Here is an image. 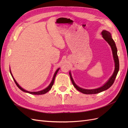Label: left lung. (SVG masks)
<instances>
[{"instance_id":"1","label":"left lung","mask_w":128,"mask_h":128,"mask_svg":"<svg viewBox=\"0 0 128 128\" xmlns=\"http://www.w3.org/2000/svg\"><path fill=\"white\" fill-rule=\"evenodd\" d=\"M102 37L104 38V39L105 40L108 44H109V45L111 47V48L112 50V53H113L114 62H115V70L113 74V75H112V76L110 77V79L108 80V81L106 83H104L102 86L97 88H95V89H85V88H81L78 86L75 83L72 77L71 73L70 72H69V75H70L72 82L74 86L77 90L79 91L80 92L83 93L84 94H96L102 91L107 90V89L109 88L114 83L115 80L116 78V77L119 70V60H118V53H117L118 50L114 40H113V38H112L111 34L110 32H108V31L103 30L102 32Z\"/></svg>"}]
</instances>
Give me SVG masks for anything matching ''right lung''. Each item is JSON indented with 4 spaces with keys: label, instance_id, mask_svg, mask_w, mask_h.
<instances>
[{
    "label": "right lung",
    "instance_id": "add662e5",
    "mask_svg": "<svg viewBox=\"0 0 128 128\" xmlns=\"http://www.w3.org/2000/svg\"><path fill=\"white\" fill-rule=\"evenodd\" d=\"M59 69H60V68H58V69H57V70H56V72H55V73H54V75L53 77L52 80L51 81V83L50 84L49 86H48L47 88H45V89H44V90H42L40 91H37V92H30V91H26V90H24V89L23 88H22L20 86H19L18 84L16 82V81L14 79V78L12 74V72H11L10 70V74H11L12 76V77H13V80H14V82H15V84H16V85L17 86H18L19 88H20L21 90H22V91H24V92H25L29 93V94H36V95H41V94H46V93H47L48 91H49L50 90H51V88H52V86H53V84H54V80H55V77H56V75L57 74V73H58V71H59Z\"/></svg>",
    "mask_w": 128,
    "mask_h": 128
}]
</instances>
